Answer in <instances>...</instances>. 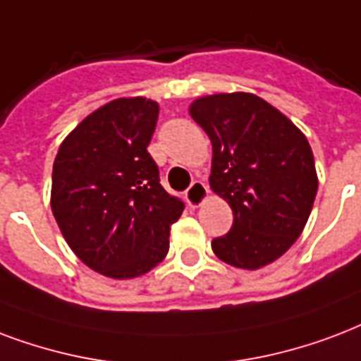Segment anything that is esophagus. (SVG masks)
<instances>
[{
  "label": "esophagus",
  "instance_id": "obj_1",
  "mask_svg": "<svg viewBox=\"0 0 361 361\" xmlns=\"http://www.w3.org/2000/svg\"><path fill=\"white\" fill-rule=\"evenodd\" d=\"M185 199L192 208H197L202 202H206V199H208V187H206V183H202V181H192V185L187 189Z\"/></svg>",
  "mask_w": 361,
  "mask_h": 361
}]
</instances>
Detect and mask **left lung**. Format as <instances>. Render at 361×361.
<instances>
[{
	"label": "left lung",
	"mask_w": 361,
	"mask_h": 361,
	"mask_svg": "<svg viewBox=\"0 0 361 361\" xmlns=\"http://www.w3.org/2000/svg\"><path fill=\"white\" fill-rule=\"evenodd\" d=\"M189 115L212 142L210 189L233 210V227L212 240L227 265L257 271L293 246L318 191L307 136L252 92L191 102Z\"/></svg>",
	"instance_id": "obj_1"
}]
</instances>
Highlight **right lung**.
<instances>
[{
	"mask_svg": "<svg viewBox=\"0 0 361 361\" xmlns=\"http://www.w3.org/2000/svg\"><path fill=\"white\" fill-rule=\"evenodd\" d=\"M159 104L117 98L87 115L60 144L51 208L71 252L107 279L132 280L161 263L183 202L162 189L147 145Z\"/></svg>",
	"mask_w": 361,
	"mask_h": 361,
	"instance_id": "right-lung-1",
	"label": "right lung"
}]
</instances>
